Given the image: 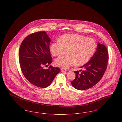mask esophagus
<instances>
[{
	"mask_svg": "<svg viewBox=\"0 0 122 122\" xmlns=\"http://www.w3.org/2000/svg\"><path fill=\"white\" fill-rule=\"evenodd\" d=\"M61 71H62V72H65L67 71V70H66V69H65L64 68H62V69H61Z\"/></svg>",
	"mask_w": 122,
	"mask_h": 122,
	"instance_id": "obj_1",
	"label": "esophagus"
}]
</instances>
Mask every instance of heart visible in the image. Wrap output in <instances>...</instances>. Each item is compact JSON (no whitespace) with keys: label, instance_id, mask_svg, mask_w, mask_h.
Masks as SVG:
<instances>
[{"label":"heart","instance_id":"1","mask_svg":"<svg viewBox=\"0 0 122 122\" xmlns=\"http://www.w3.org/2000/svg\"><path fill=\"white\" fill-rule=\"evenodd\" d=\"M97 47L95 41L92 39L76 34H68L62 36L59 41L53 42L50 47L52 55L58 56L56 64L67 68L76 64L81 65L86 63L95 52Z\"/></svg>","mask_w":122,"mask_h":122}]
</instances>
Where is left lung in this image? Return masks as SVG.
<instances>
[{"instance_id": "left-lung-1", "label": "left lung", "mask_w": 122, "mask_h": 122, "mask_svg": "<svg viewBox=\"0 0 122 122\" xmlns=\"http://www.w3.org/2000/svg\"><path fill=\"white\" fill-rule=\"evenodd\" d=\"M108 61V54L106 47L99 42L92 57L81 67L84 70H81V73L78 71L74 72L76 77L71 81L72 86L77 90H84L95 86L104 75Z\"/></svg>"}]
</instances>
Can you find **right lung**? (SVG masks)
<instances>
[{"mask_svg":"<svg viewBox=\"0 0 122 122\" xmlns=\"http://www.w3.org/2000/svg\"><path fill=\"white\" fill-rule=\"evenodd\" d=\"M51 39L45 31H39L26 36L19 49V58L21 71L25 78L37 87L46 88L52 83L60 72L51 66L47 69L43 66L52 63L49 45Z\"/></svg>","mask_w":122,"mask_h":122,"instance_id":"1","label":"right lung"}]
</instances>
